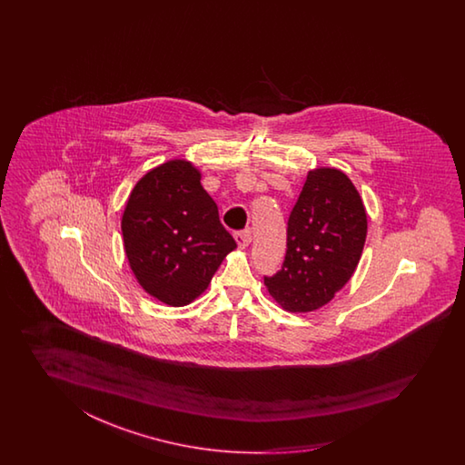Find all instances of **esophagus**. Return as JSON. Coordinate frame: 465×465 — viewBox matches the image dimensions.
<instances>
[{"mask_svg": "<svg viewBox=\"0 0 465 465\" xmlns=\"http://www.w3.org/2000/svg\"><path fill=\"white\" fill-rule=\"evenodd\" d=\"M234 239H236L237 246L241 247V249L249 246L251 241H252L251 229L247 228L242 229V231H237V232H234Z\"/></svg>", "mask_w": 465, "mask_h": 465, "instance_id": "1", "label": "esophagus"}]
</instances>
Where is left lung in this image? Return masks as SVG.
<instances>
[{"label":"left lung","mask_w":465,"mask_h":465,"mask_svg":"<svg viewBox=\"0 0 465 465\" xmlns=\"http://www.w3.org/2000/svg\"><path fill=\"white\" fill-rule=\"evenodd\" d=\"M367 234L366 209L354 184L337 169L309 171L287 219L286 256L269 294L291 312L327 304L356 271Z\"/></svg>","instance_id":"8db88e82"}]
</instances>
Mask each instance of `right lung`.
Segmentation results:
<instances>
[{
    "label": "right lung",
    "mask_w": 465,
    "mask_h": 465,
    "mask_svg": "<svg viewBox=\"0 0 465 465\" xmlns=\"http://www.w3.org/2000/svg\"><path fill=\"white\" fill-rule=\"evenodd\" d=\"M188 161H168L133 189L121 221L129 266L151 296L186 306L237 246Z\"/></svg>",
    "instance_id": "right-lung-1"
}]
</instances>
